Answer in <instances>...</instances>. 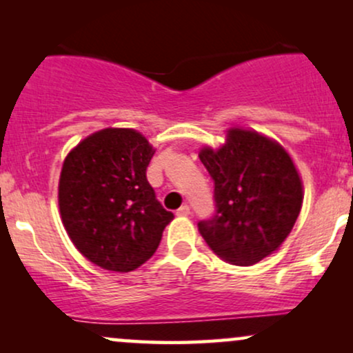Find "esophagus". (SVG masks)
I'll use <instances>...</instances> for the list:
<instances>
[{
	"label": "esophagus",
	"instance_id": "esophagus-1",
	"mask_svg": "<svg viewBox=\"0 0 353 353\" xmlns=\"http://www.w3.org/2000/svg\"><path fill=\"white\" fill-rule=\"evenodd\" d=\"M177 216H189V214H190V208H189V205L188 204H184V205H181V208L179 209H177Z\"/></svg>",
	"mask_w": 353,
	"mask_h": 353
}]
</instances>
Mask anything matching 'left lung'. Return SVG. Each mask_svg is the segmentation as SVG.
Here are the masks:
<instances>
[{
  "mask_svg": "<svg viewBox=\"0 0 353 353\" xmlns=\"http://www.w3.org/2000/svg\"><path fill=\"white\" fill-rule=\"evenodd\" d=\"M214 181L212 217L201 236L222 261L252 265L272 254L292 230L302 208L297 169L277 143L252 131L230 129L219 151L202 149Z\"/></svg>",
  "mask_w": 353,
  "mask_h": 353,
  "instance_id": "8db88e82",
  "label": "left lung"
}]
</instances>
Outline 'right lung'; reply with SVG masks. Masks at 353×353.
I'll return each instance as SVG.
<instances>
[{
  "mask_svg": "<svg viewBox=\"0 0 353 353\" xmlns=\"http://www.w3.org/2000/svg\"><path fill=\"white\" fill-rule=\"evenodd\" d=\"M152 156L148 139L134 129H103L64 161L63 224L76 249L103 269L129 272L144 264L174 219L145 176Z\"/></svg>",
  "mask_w": 353,
  "mask_h": 353,
  "instance_id": "add662e5",
  "label": "right lung"
}]
</instances>
